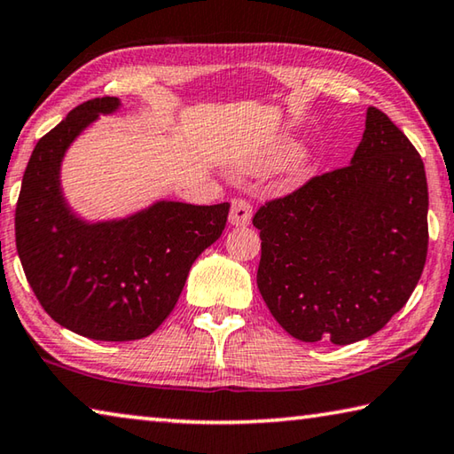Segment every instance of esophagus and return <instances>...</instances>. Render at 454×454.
<instances>
[{"label":"esophagus","mask_w":454,"mask_h":454,"mask_svg":"<svg viewBox=\"0 0 454 454\" xmlns=\"http://www.w3.org/2000/svg\"><path fill=\"white\" fill-rule=\"evenodd\" d=\"M230 224L232 226H248L252 220V206L242 198H236L232 202V208H230Z\"/></svg>","instance_id":"1"}]
</instances>
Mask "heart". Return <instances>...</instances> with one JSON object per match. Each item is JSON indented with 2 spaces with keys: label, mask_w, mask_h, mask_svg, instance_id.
<instances>
[{
  "label": "heart",
  "mask_w": 454,
  "mask_h": 454,
  "mask_svg": "<svg viewBox=\"0 0 454 454\" xmlns=\"http://www.w3.org/2000/svg\"><path fill=\"white\" fill-rule=\"evenodd\" d=\"M298 152V144L292 142V140H284L278 142L276 145H272L270 150L266 153H262L258 160L250 164V170H268V168H280L296 156ZM306 168V166H304Z\"/></svg>",
  "instance_id": "b5f03b06"
}]
</instances>
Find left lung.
<instances>
[{
    "label": "left lung",
    "instance_id": "obj_1",
    "mask_svg": "<svg viewBox=\"0 0 454 454\" xmlns=\"http://www.w3.org/2000/svg\"><path fill=\"white\" fill-rule=\"evenodd\" d=\"M425 164L387 114L368 107L350 164L254 214L258 290L302 342L338 347L387 325L417 288L428 248Z\"/></svg>",
    "mask_w": 454,
    "mask_h": 454
}]
</instances>
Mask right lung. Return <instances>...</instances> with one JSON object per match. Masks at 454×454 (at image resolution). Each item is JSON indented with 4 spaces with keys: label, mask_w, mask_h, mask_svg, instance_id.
Listing matches in <instances>:
<instances>
[{
    "label": "right lung",
    "mask_w": 454,
    "mask_h": 454,
    "mask_svg": "<svg viewBox=\"0 0 454 454\" xmlns=\"http://www.w3.org/2000/svg\"><path fill=\"white\" fill-rule=\"evenodd\" d=\"M120 106L110 96L90 99L45 134L15 206V246L43 310L72 333L107 342L137 340L162 325L230 210L228 202L160 200L120 220L80 218L61 192V160L83 129Z\"/></svg>",
    "instance_id": "obj_1"
}]
</instances>
